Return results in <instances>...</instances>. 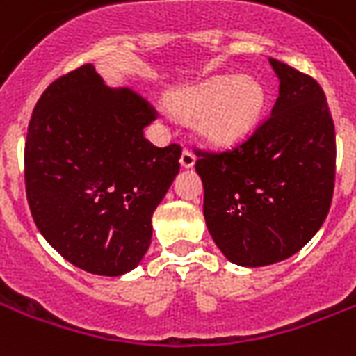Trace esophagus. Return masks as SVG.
Wrapping results in <instances>:
<instances>
[{
  "label": "esophagus",
  "mask_w": 356,
  "mask_h": 356,
  "mask_svg": "<svg viewBox=\"0 0 356 356\" xmlns=\"http://www.w3.org/2000/svg\"><path fill=\"white\" fill-rule=\"evenodd\" d=\"M194 162H196L194 152H192L191 149H185V151H183V154H181V165H183V168H192V165H194Z\"/></svg>",
  "instance_id": "34e87169"
}]
</instances>
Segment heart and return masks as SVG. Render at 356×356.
<instances>
[{
  "label": "heart",
  "mask_w": 356,
  "mask_h": 356,
  "mask_svg": "<svg viewBox=\"0 0 356 356\" xmlns=\"http://www.w3.org/2000/svg\"><path fill=\"white\" fill-rule=\"evenodd\" d=\"M171 111L185 120L198 118L205 143L232 147L241 143L259 124L264 111L262 84L251 77L218 75L192 88L171 92Z\"/></svg>",
  "instance_id": "heart-1"
}]
</instances>
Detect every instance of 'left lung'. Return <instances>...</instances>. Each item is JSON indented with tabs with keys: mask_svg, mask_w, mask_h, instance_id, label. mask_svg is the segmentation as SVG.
<instances>
[{
	"mask_svg": "<svg viewBox=\"0 0 356 356\" xmlns=\"http://www.w3.org/2000/svg\"><path fill=\"white\" fill-rule=\"evenodd\" d=\"M279 77L272 115L226 151L196 149L204 217L238 266H268L298 252L325 222L336 181V131L318 83L270 58Z\"/></svg>",
	"mask_w": 356,
	"mask_h": 356,
	"instance_id": "obj_1",
	"label": "left lung"
}]
</instances>
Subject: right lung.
Here are the masks:
<instances>
[{
  "label": "right lung",
  "mask_w": 356,
  "mask_h": 356,
  "mask_svg": "<svg viewBox=\"0 0 356 356\" xmlns=\"http://www.w3.org/2000/svg\"><path fill=\"white\" fill-rule=\"evenodd\" d=\"M154 118L143 96L107 88L92 64L49 84L31 113L24 147L31 217L84 272L122 275L151 245L152 213L179 173L183 151L145 139Z\"/></svg>",
  "instance_id": "right-lung-1"
}]
</instances>
